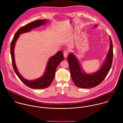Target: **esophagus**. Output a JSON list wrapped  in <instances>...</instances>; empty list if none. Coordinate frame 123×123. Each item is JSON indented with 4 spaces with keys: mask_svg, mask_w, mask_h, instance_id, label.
<instances>
[{
    "mask_svg": "<svg viewBox=\"0 0 123 123\" xmlns=\"http://www.w3.org/2000/svg\"><path fill=\"white\" fill-rule=\"evenodd\" d=\"M68 54H69V52H68V50H65V51L64 52V53H63L64 57H67L68 56Z\"/></svg>",
    "mask_w": 123,
    "mask_h": 123,
    "instance_id": "1",
    "label": "esophagus"
}]
</instances>
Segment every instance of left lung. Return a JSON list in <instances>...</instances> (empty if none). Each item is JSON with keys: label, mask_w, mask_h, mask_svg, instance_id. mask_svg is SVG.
Listing matches in <instances>:
<instances>
[{"label": "left lung", "mask_w": 123, "mask_h": 123, "mask_svg": "<svg viewBox=\"0 0 123 123\" xmlns=\"http://www.w3.org/2000/svg\"><path fill=\"white\" fill-rule=\"evenodd\" d=\"M110 47L109 51L104 65L97 72L91 74H85L81 68L76 57L73 54H69L68 61L70 72L74 85L79 88H90L99 85L108 73L113 62V43L110 37Z\"/></svg>", "instance_id": "1"}]
</instances>
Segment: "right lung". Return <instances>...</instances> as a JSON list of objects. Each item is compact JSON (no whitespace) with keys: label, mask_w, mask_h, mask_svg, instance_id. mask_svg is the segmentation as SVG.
<instances>
[{"label":"right lung","mask_w":123,"mask_h":123,"mask_svg":"<svg viewBox=\"0 0 123 123\" xmlns=\"http://www.w3.org/2000/svg\"><path fill=\"white\" fill-rule=\"evenodd\" d=\"M46 22L47 20L45 19H38L22 26L15 33L11 43L10 53L14 70L20 80L25 85L28 87L33 89H44L48 87L50 85L54 78L57 67L64 59L63 52L61 51H59L55 55L50 58L48 63L46 72L42 77L36 80L29 81L24 78L18 72L15 62L14 49L15 43L20 34L25 32H28L34 28L44 25Z\"/></svg>","instance_id":"1"}]
</instances>
